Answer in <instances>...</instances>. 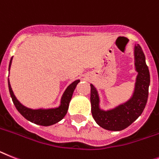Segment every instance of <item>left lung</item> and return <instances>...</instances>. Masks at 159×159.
<instances>
[{
	"label": "left lung",
	"instance_id": "8db88e82",
	"mask_svg": "<svg viewBox=\"0 0 159 159\" xmlns=\"http://www.w3.org/2000/svg\"><path fill=\"white\" fill-rule=\"evenodd\" d=\"M133 53L137 75L133 94L127 101L113 108H101L98 90L93 84H90L92 116L100 127L107 130L120 131L129 127L141 116L147 102L150 83V71L145 63V54L139 44H135Z\"/></svg>",
	"mask_w": 159,
	"mask_h": 159
}]
</instances>
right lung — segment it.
Instances as JSON below:
<instances>
[{"mask_svg": "<svg viewBox=\"0 0 159 159\" xmlns=\"http://www.w3.org/2000/svg\"><path fill=\"white\" fill-rule=\"evenodd\" d=\"M13 57L10 60L9 65V71L11 67ZM80 82V80H76L72 82L68 87L65 89V92L63 93L61 98V103L57 107H51V108H38L33 109L29 108L27 107L22 105L21 102L16 98L14 95V91L12 90L10 86L9 79L8 78V85H9V90L13 102L17 110L22 116L27 120L34 123L35 125H42V126H50V125H55L59 121H61L65 117L69 109V105L70 100L73 96V93L75 90L77 85Z\"/></svg>", "mask_w": 159, "mask_h": 159, "instance_id": "right-lung-1", "label": "right lung"}]
</instances>
